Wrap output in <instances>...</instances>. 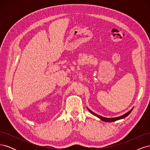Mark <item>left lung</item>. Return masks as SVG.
<instances>
[{"mask_svg": "<svg viewBox=\"0 0 150 150\" xmlns=\"http://www.w3.org/2000/svg\"><path fill=\"white\" fill-rule=\"evenodd\" d=\"M133 109V108L131 109V110L129 111H128V112H126V114H125V115H122V116H119V117H113V118H108V117H103V116H99V115L96 114V113H94V112H93L92 111H91L90 110H89V109H88V110H89V111L91 113H92L93 115H95V116H96L97 117H99V119L101 120L102 121H104V122H113V121H117V120H121V119H122V118H125V117H126V116H128L130 114L131 112L132 111Z\"/></svg>", "mask_w": 150, "mask_h": 150, "instance_id": "obj_1", "label": "left lung"}]
</instances>
